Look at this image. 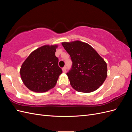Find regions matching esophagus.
Returning a JSON list of instances; mask_svg holds the SVG:
<instances>
[{
	"instance_id": "obj_1",
	"label": "esophagus",
	"mask_w": 132,
	"mask_h": 132,
	"mask_svg": "<svg viewBox=\"0 0 132 132\" xmlns=\"http://www.w3.org/2000/svg\"><path fill=\"white\" fill-rule=\"evenodd\" d=\"M66 69H67L66 67H64L63 68H62V70H63V73H66Z\"/></svg>"
}]
</instances>
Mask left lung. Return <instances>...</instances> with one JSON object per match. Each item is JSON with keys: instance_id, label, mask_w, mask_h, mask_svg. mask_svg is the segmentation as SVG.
I'll list each match as a JSON object with an SVG mask.
<instances>
[{"instance_id": "1", "label": "left lung", "mask_w": 132, "mask_h": 132, "mask_svg": "<svg viewBox=\"0 0 132 132\" xmlns=\"http://www.w3.org/2000/svg\"><path fill=\"white\" fill-rule=\"evenodd\" d=\"M72 61L67 73L71 86L80 93H91L101 86L106 79L107 64L89 44L79 41L63 42Z\"/></svg>"}]
</instances>
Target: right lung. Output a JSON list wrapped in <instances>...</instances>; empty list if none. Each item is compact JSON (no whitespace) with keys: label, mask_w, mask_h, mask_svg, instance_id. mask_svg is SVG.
I'll return each instance as SVG.
<instances>
[{"label":"right lung","mask_w":132,"mask_h":132,"mask_svg":"<svg viewBox=\"0 0 132 132\" xmlns=\"http://www.w3.org/2000/svg\"><path fill=\"white\" fill-rule=\"evenodd\" d=\"M57 46L46 45L32 52L23 63L20 75L30 90L44 93L55 85L62 70L55 55Z\"/></svg>","instance_id":"right-lung-1"}]
</instances>
